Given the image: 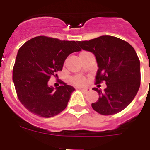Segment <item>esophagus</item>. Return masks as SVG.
I'll return each mask as SVG.
<instances>
[{
    "instance_id": "1",
    "label": "esophagus",
    "mask_w": 150,
    "mask_h": 150,
    "mask_svg": "<svg viewBox=\"0 0 150 150\" xmlns=\"http://www.w3.org/2000/svg\"><path fill=\"white\" fill-rule=\"evenodd\" d=\"M79 89L81 90L82 91H83V92H85V93H86V92H88V91H90L91 88H79Z\"/></svg>"
}]
</instances>
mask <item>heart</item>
<instances>
[{
	"label": "heart",
	"instance_id": "1",
	"mask_svg": "<svg viewBox=\"0 0 150 150\" xmlns=\"http://www.w3.org/2000/svg\"><path fill=\"white\" fill-rule=\"evenodd\" d=\"M70 82H71L72 84H74V86H83V85L86 83V79H85V78L83 77V76H73V77H71V79H70Z\"/></svg>",
	"mask_w": 150,
	"mask_h": 150
}]
</instances>
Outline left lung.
I'll list each match as a JSON object with an SVG mask.
<instances>
[{
	"mask_svg": "<svg viewBox=\"0 0 150 150\" xmlns=\"http://www.w3.org/2000/svg\"><path fill=\"white\" fill-rule=\"evenodd\" d=\"M76 43L95 55L98 67L96 84L105 81L107 85L103 91L92 88L99 95L98 100L91 104L94 110L105 116L121 112L140 88V60L134 49L126 41L108 35Z\"/></svg>",
	"mask_w": 150,
	"mask_h": 150,
	"instance_id": "8db88e82",
	"label": "left lung"
}]
</instances>
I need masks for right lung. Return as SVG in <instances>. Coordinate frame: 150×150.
Segmentation results:
<instances>
[{
	"label": "right lung",
	"instance_id": "1",
	"mask_svg": "<svg viewBox=\"0 0 150 150\" xmlns=\"http://www.w3.org/2000/svg\"><path fill=\"white\" fill-rule=\"evenodd\" d=\"M81 51L75 41L38 36L24 43L18 51L13 81L18 100L28 110L50 118L65 109L75 88L62 82L56 88L49 79L62 71L70 54Z\"/></svg>",
	"mask_w": 150,
	"mask_h": 150
}]
</instances>
